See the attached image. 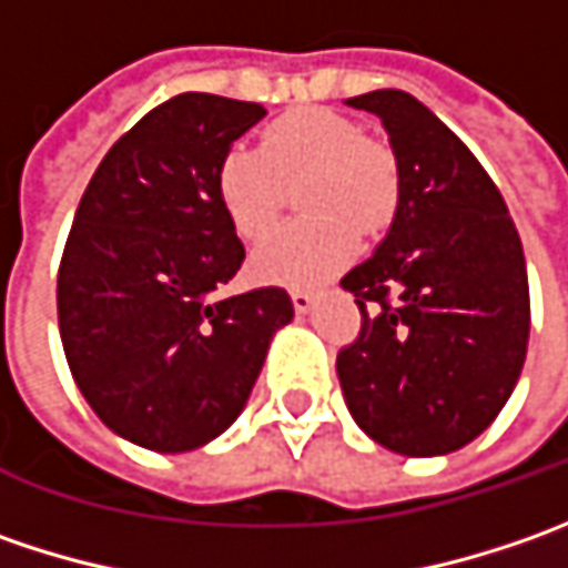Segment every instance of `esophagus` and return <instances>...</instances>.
Returning <instances> with one entry per match:
<instances>
[{
    "label": "esophagus",
    "instance_id": "34e87169",
    "mask_svg": "<svg viewBox=\"0 0 568 568\" xmlns=\"http://www.w3.org/2000/svg\"><path fill=\"white\" fill-rule=\"evenodd\" d=\"M291 303H294L296 313H310L316 300H313V294H310V291H291Z\"/></svg>",
    "mask_w": 568,
    "mask_h": 568
}]
</instances>
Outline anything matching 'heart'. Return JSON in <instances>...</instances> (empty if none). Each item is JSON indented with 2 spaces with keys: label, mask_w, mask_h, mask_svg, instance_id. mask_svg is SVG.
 Instances as JSON below:
<instances>
[{
  "label": "heart",
  "mask_w": 568,
  "mask_h": 568,
  "mask_svg": "<svg viewBox=\"0 0 568 568\" xmlns=\"http://www.w3.org/2000/svg\"><path fill=\"white\" fill-rule=\"evenodd\" d=\"M311 180L300 202L313 214L274 230L252 255L258 281L313 287L357 255V227L376 233L398 199V166L385 144L363 135L344 113L325 106L291 110L265 129L262 148L230 144L214 170V192L230 227L258 240L274 227L287 183Z\"/></svg>",
  "instance_id": "b5f03b06"
}]
</instances>
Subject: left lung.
<instances>
[{
    "mask_svg": "<svg viewBox=\"0 0 568 568\" xmlns=\"http://www.w3.org/2000/svg\"><path fill=\"white\" fill-rule=\"evenodd\" d=\"M347 106L376 113L398 164V207L376 252L341 277L361 335L338 354L347 410L410 458L448 455L496 420L525 366V252L487 170L404 91Z\"/></svg>",
    "mask_w": 568,
    "mask_h": 568,
    "instance_id": "8db88e82",
    "label": "left lung"
}]
</instances>
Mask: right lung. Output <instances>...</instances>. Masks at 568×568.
Wrapping results in <instances>:
<instances>
[{"label":"right lung","instance_id":"add662e5","mask_svg":"<svg viewBox=\"0 0 568 568\" xmlns=\"http://www.w3.org/2000/svg\"><path fill=\"white\" fill-rule=\"evenodd\" d=\"M262 116V103L176 94L106 151L78 202L59 335L84 402L135 446L189 452L221 436L294 318L281 287L221 296L246 250L214 170Z\"/></svg>","mask_w":568,"mask_h":568}]
</instances>
